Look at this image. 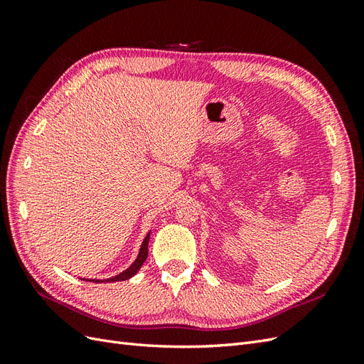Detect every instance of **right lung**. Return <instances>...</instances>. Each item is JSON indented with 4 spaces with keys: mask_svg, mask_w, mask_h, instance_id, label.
Here are the masks:
<instances>
[{
    "mask_svg": "<svg viewBox=\"0 0 364 364\" xmlns=\"http://www.w3.org/2000/svg\"><path fill=\"white\" fill-rule=\"evenodd\" d=\"M149 240H150V232L146 235L144 241H142V245L139 247V252H138V257L136 259L130 264V266L118 274H115V277L112 278H107V279H91V278H80L83 281H91V282H117V281H126L132 277H135V274L139 272L141 266L144 264V261L147 259L149 257Z\"/></svg>",
    "mask_w": 364,
    "mask_h": 364,
    "instance_id": "obj_1",
    "label": "right lung"
}]
</instances>
